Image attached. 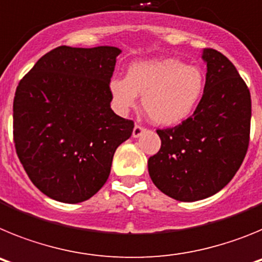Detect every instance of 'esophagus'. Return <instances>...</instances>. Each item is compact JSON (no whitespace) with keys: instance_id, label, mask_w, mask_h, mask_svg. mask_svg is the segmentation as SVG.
<instances>
[{"instance_id":"34e87169","label":"esophagus","mask_w":262,"mask_h":262,"mask_svg":"<svg viewBox=\"0 0 262 262\" xmlns=\"http://www.w3.org/2000/svg\"><path fill=\"white\" fill-rule=\"evenodd\" d=\"M143 133H145V128L142 126H139V124H136L135 127H134V131H133V138H139V136H142Z\"/></svg>"}]
</instances>
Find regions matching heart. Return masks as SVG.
Returning <instances> with one entry per match:
<instances>
[{
  "instance_id": "obj_1",
  "label": "heart",
  "mask_w": 262,
  "mask_h": 262,
  "mask_svg": "<svg viewBox=\"0 0 262 262\" xmlns=\"http://www.w3.org/2000/svg\"><path fill=\"white\" fill-rule=\"evenodd\" d=\"M205 77L200 68L174 57L135 61L126 77L108 82L113 106L119 114L136 107L139 96L155 124L173 126L186 119L200 102Z\"/></svg>"
}]
</instances>
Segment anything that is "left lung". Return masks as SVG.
Here are the masks:
<instances>
[{"mask_svg": "<svg viewBox=\"0 0 262 262\" xmlns=\"http://www.w3.org/2000/svg\"><path fill=\"white\" fill-rule=\"evenodd\" d=\"M202 60L206 82L194 114L173 128L157 129L161 148L148 160L152 182L180 202H195L221 191L248 149V88L221 52L206 48Z\"/></svg>", "mask_w": 262, "mask_h": 262, "instance_id": "left-lung-1", "label": "left lung"}]
</instances>
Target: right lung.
<instances>
[{
    "label": "right lung",
    "mask_w": 262,
    "mask_h": 262,
    "mask_svg": "<svg viewBox=\"0 0 262 262\" xmlns=\"http://www.w3.org/2000/svg\"><path fill=\"white\" fill-rule=\"evenodd\" d=\"M122 50L61 46L20 80L13 103L14 143L32 184L64 203L89 200L107 181L115 149L133 120L111 110L108 82Z\"/></svg>",
    "instance_id": "1"
}]
</instances>
